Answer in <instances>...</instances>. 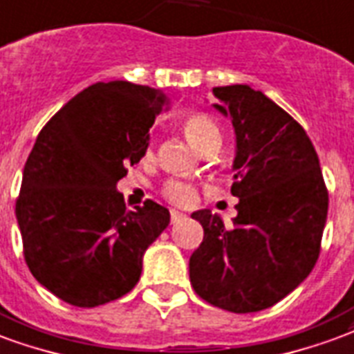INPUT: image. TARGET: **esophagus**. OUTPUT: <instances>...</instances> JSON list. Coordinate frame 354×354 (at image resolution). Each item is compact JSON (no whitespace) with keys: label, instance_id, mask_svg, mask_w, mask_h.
<instances>
[{"label":"esophagus","instance_id":"obj_1","mask_svg":"<svg viewBox=\"0 0 354 354\" xmlns=\"http://www.w3.org/2000/svg\"><path fill=\"white\" fill-rule=\"evenodd\" d=\"M185 218H187V214H183L179 211H171V224H177V222L185 220Z\"/></svg>","mask_w":354,"mask_h":354}]
</instances>
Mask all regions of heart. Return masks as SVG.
<instances>
[{
	"label": "heart",
	"mask_w": 354,
	"mask_h": 354,
	"mask_svg": "<svg viewBox=\"0 0 354 354\" xmlns=\"http://www.w3.org/2000/svg\"><path fill=\"white\" fill-rule=\"evenodd\" d=\"M185 132L190 138V142L201 153H205L207 149H218L220 143H222L220 127L207 113H192V115H188L185 119ZM162 194H164V198L167 201H171L175 205H190L194 199H196V188L190 183H187V180L179 179L167 180L164 188H162Z\"/></svg>",
	"instance_id": "heart-1"
}]
</instances>
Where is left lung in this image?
Returning a JSON list of instances; mask_svg holds the SVG:
<instances>
[{
  "mask_svg": "<svg viewBox=\"0 0 354 354\" xmlns=\"http://www.w3.org/2000/svg\"><path fill=\"white\" fill-rule=\"evenodd\" d=\"M235 129L233 224L196 211L203 243L190 257L194 291L233 313L274 306L315 267L328 192L313 143L293 117L250 86L212 89Z\"/></svg>",
  "mask_w": 354,
  "mask_h": 354,
  "instance_id": "left-lung-1",
  "label": "left lung"
}]
</instances>
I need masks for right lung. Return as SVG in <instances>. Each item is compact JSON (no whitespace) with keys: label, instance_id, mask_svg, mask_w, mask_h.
<instances>
[{"label":"right lung","instance_id":"add662e5","mask_svg":"<svg viewBox=\"0 0 354 354\" xmlns=\"http://www.w3.org/2000/svg\"><path fill=\"white\" fill-rule=\"evenodd\" d=\"M158 89L98 82L71 98L37 136L16 199L24 257L57 299L95 308L134 288L142 261L169 224L147 199L129 211L117 180L142 160L166 104Z\"/></svg>","mask_w":354,"mask_h":354}]
</instances>
